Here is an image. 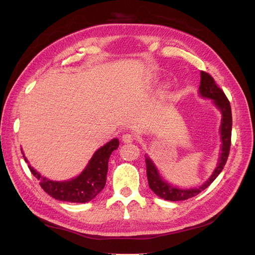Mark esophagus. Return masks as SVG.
I'll list each match as a JSON object with an SVG mask.
<instances>
[{"label": "esophagus", "mask_w": 255, "mask_h": 255, "mask_svg": "<svg viewBox=\"0 0 255 255\" xmlns=\"http://www.w3.org/2000/svg\"><path fill=\"white\" fill-rule=\"evenodd\" d=\"M133 140H134V136L132 134L127 133V134L122 135V141L125 143H129V142H132Z\"/></svg>", "instance_id": "obj_1"}]
</instances>
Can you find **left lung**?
Returning <instances> with one entry per match:
<instances>
[{
  "label": "left lung",
  "instance_id": "1",
  "mask_svg": "<svg viewBox=\"0 0 255 255\" xmlns=\"http://www.w3.org/2000/svg\"><path fill=\"white\" fill-rule=\"evenodd\" d=\"M199 92L201 97L212 99L216 107L222 114V121L220 126V136L222 141L220 158L213 174L202 186H200L199 188L180 189L163 181L155 165L153 164V161L149 156H145L146 176H148L149 187L154 191V194L161 199L168 200V201H182V200H187L200 194V192L206 189L215 181L216 177L222 171L228 160L231 148V135H232V112H231L230 101L225 95V92L217 86L215 80L210 74L204 71H201V82H200Z\"/></svg>",
  "mask_w": 255,
  "mask_h": 255
}]
</instances>
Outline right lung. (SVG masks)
Instances as JSON below:
<instances>
[{
    "label": "right lung",
    "instance_id": "obj_1",
    "mask_svg": "<svg viewBox=\"0 0 255 255\" xmlns=\"http://www.w3.org/2000/svg\"><path fill=\"white\" fill-rule=\"evenodd\" d=\"M118 146L119 140L117 138H114L101 146L92 155L82 173L70 181H50L47 177L41 176L33 167L28 166V168L36 179L40 181L41 188L54 199L73 203H86L91 201L104 188L109 170V159L112 152L117 150ZM23 157L28 163L24 154Z\"/></svg>",
    "mask_w": 255,
    "mask_h": 255
}]
</instances>
